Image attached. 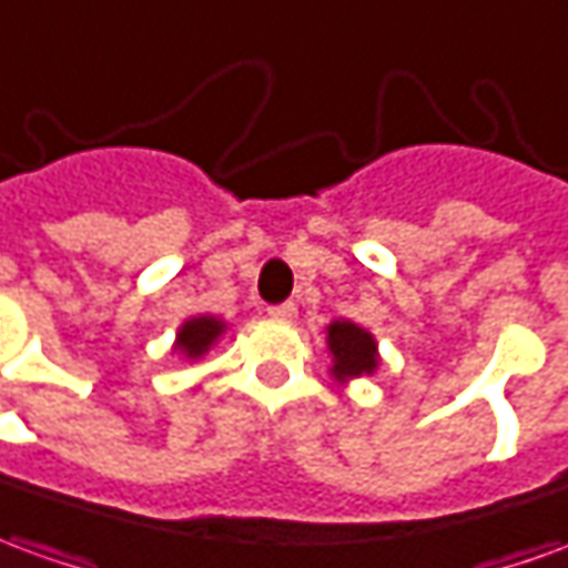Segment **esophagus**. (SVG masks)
I'll return each instance as SVG.
<instances>
[{"label":"esophagus","mask_w":568,"mask_h":568,"mask_svg":"<svg viewBox=\"0 0 568 568\" xmlns=\"http://www.w3.org/2000/svg\"><path fill=\"white\" fill-rule=\"evenodd\" d=\"M268 315H272L275 322H296V306H293V303H281V306L268 308Z\"/></svg>","instance_id":"obj_1"}]
</instances>
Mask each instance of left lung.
Here are the masks:
<instances>
[{
  "label": "left lung",
  "mask_w": 568,
  "mask_h": 568,
  "mask_svg": "<svg viewBox=\"0 0 568 568\" xmlns=\"http://www.w3.org/2000/svg\"><path fill=\"white\" fill-rule=\"evenodd\" d=\"M324 334H327L324 343H327V355H331L327 374L339 386L377 374L381 346H377V336L371 334L367 327L349 322V318H336V322L324 327Z\"/></svg>",
  "instance_id": "obj_1"
}]
</instances>
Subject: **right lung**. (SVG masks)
<instances>
[{
  "mask_svg": "<svg viewBox=\"0 0 568 568\" xmlns=\"http://www.w3.org/2000/svg\"><path fill=\"white\" fill-rule=\"evenodd\" d=\"M225 334H229V322L225 318H219V315H191L175 331L172 355H179L182 362H197Z\"/></svg>",
  "mask_w": 568,
  "mask_h": 568,
  "instance_id": "right-lung-1",
  "label": "right lung"
}]
</instances>
